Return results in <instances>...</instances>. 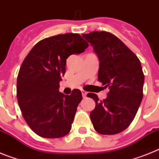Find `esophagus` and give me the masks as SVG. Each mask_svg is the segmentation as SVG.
I'll list each match as a JSON object with an SVG mask.
<instances>
[{
  "mask_svg": "<svg viewBox=\"0 0 159 159\" xmlns=\"http://www.w3.org/2000/svg\"><path fill=\"white\" fill-rule=\"evenodd\" d=\"M81 92H82L83 97H84V98H85V97L87 96V94H88V92H87L86 91H84V90H82V91H81Z\"/></svg>",
  "mask_w": 159,
  "mask_h": 159,
  "instance_id": "34e87169",
  "label": "esophagus"
}]
</instances>
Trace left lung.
<instances>
[{"instance_id": "obj_1", "label": "left lung", "mask_w": 159, "mask_h": 159, "mask_svg": "<svg viewBox=\"0 0 159 159\" xmlns=\"http://www.w3.org/2000/svg\"><path fill=\"white\" fill-rule=\"evenodd\" d=\"M83 37L93 46L99 57L98 80L109 89L107 97L100 101L96 94L87 95L95 102L90 118L99 134H119L134 120L143 99L144 74L141 63L111 32L95 31L83 34Z\"/></svg>"}]
</instances>
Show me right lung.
<instances>
[{"label":"right lung","mask_w":159,"mask_h":159,"mask_svg":"<svg viewBox=\"0 0 159 159\" xmlns=\"http://www.w3.org/2000/svg\"><path fill=\"white\" fill-rule=\"evenodd\" d=\"M88 47L77 33L59 34L38 42L24 60L16 82L18 104L25 122L40 137L61 138L70 132L82 93L74 89L64 95L60 82L67 57Z\"/></svg>","instance_id":"right-lung-1"}]
</instances>
